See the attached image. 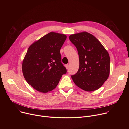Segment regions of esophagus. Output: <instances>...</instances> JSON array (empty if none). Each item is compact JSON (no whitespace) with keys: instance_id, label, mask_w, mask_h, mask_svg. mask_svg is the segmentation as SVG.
I'll return each mask as SVG.
<instances>
[{"instance_id":"esophagus-1","label":"esophagus","mask_w":129,"mask_h":129,"mask_svg":"<svg viewBox=\"0 0 129 129\" xmlns=\"http://www.w3.org/2000/svg\"><path fill=\"white\" fill-rule=\"evenodd\" d=\"M65 66V67H66V68L67 69H68V68H69V65H68V64H66Z\"/></svg>"}]
</instances>
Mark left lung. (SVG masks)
<instances>
[{"label": "left lung", "instance_id": "8db88e82", "mask_svg": "<svg viewBox=\"0 0 129 129\" xmlns=\"http://www.w3.org/2000/svg\"><path fill=\"white\" fill-rule=\"evenodd\" d=\"M71 42L78 50L80 66L71 76L75 84L86 91L99 89L109 77L110 59L109 53L96 37L87 32L71 35Z\"/></svg>", "mask_w": 129, "mask_h": 129}]
</instances>
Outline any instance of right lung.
<instances>
[{
  "label": "right lung",
  "mask_w": 129,
  "mask_h": 129,
  "mask_svg": "<svg viewBox=\"0 0 129 129\" xmlns=\"http://www.w3.org/2000/svg\"><path fill=\"white\" fill-rule=\"evenodd\" d=\"M66 39L64 34L50 32L29 47L22 72L26 82L36 90L42 93L51 91L66 73L60 53Z\"/></svg>",
  "instance_id": "1"
}]
</instances>
